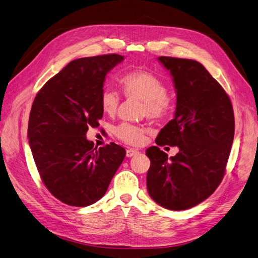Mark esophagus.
I'll list each match as a JSON object with an SVG mask.
<instances>
[{"instance_id":"1","label":"esophagus","mask_w":258,"mask_h":258,"mask_svg":"<svg viewBox=\"0 0 258 258\" xmlns=\"http://www.w3.org/2000/svg\"><path fill=\"white\" fill-rule=\"evenodd\" d=\"M139 153L138 150H136V148H128V150L126 151V156L127 157H132V156H135Z\"/></svg>"}]
</instances>
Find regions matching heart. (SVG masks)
<instances>
[{"instance_id": "obj_1", "label": "heart", "mask_w": 258, "mask_h": 258, "mask_svg": "<svg viewBox=\"0 0 258 258\" xmlns=\"http://www.w3.org/2000/svg\"><path fill=\"white\" fill-rule=\"evenodd\" d=\"M119 83L124 96L143 101L142 113L151 119H159L165 116L170 107L168 88L161 79L151 71L137 69L122 74ZM100 104L107 115H114L119 105V96L112 89H104L101 93ZM114 134L120 141L139 145L143 142L145 129L128 122H122L114 129Z\"/></svg>"}]
</instances>
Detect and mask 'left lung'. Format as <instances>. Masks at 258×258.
Here are the masks:
<instances>
[{
  "label": "left lung",
  "mask_w": 258,
  "mask_h": 258,
  "mask_svg": "<svg viewBox=\"0 0 258 258\" xmlns=\"http://www.w3.org/2000/svg\"><path fill=\"white\" fill-rule=\"evenodd\" d=\"M173 77L174 118L155 142L177 146L173 157L148 147L147 191L159 206L181 211L199 205L221 184L235 135V117L227 93L198 61L158 57Z\"/></svg>",
  "instance_id": "8db88e82"
}]
</instances>
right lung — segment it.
Masks as SVG:
<instances>
[{
  "label": "right lung",
  "instance_id": "add662e5",
  "mask_svg": "<svg viewBox=\"0 0 258 258\" xmlns=\"http://www.w3.org/2000/svg\"><path fill=\"white\" fill-rule=\"evenodd\" d=\"M123 60L117 53L76 59L46 83L31 107L28 139L38 173L53 197L87 207L104 196L126 151L95 147L86 138L98 127L106 74Z\"/></svg>",
  "mask_w": 258,
  "mask_h": 258
}]
</instances>
